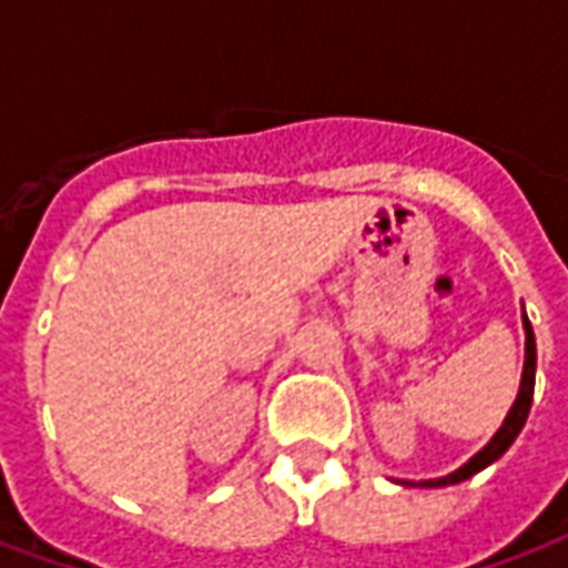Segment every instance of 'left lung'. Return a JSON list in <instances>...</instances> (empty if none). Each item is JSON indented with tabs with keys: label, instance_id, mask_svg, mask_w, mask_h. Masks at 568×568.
Instances as JSON below:
<instances>
[{
	"label": "left lung",
	"instance_id": "obj_1",
	"mask_svg": "<svg viewBox=\"0 0 568 568\" xmlns=\"http://www.w3.org/2000/svg\"><path fill=\"white\" fill-rule=\"evenodd\" d=\"M524 332H526V358H524V377H520V393L514 398L511 410H508V417L501 423V428L489 438V444L484 450H477L463 468H456L453 475L447 477H435V480H419L414 487H450V484H463L477 471H484L487 465H493L499 459L501 453L508 450L514 444V438L520 435V428H524L526 417H529V407H532V389H536V334H532V325L526 320L524 313ZM405 487H410L407 480H402Z\"/></svg>",
	"mask_w": 568,
	"mask_h": 568
}]
</instances>
